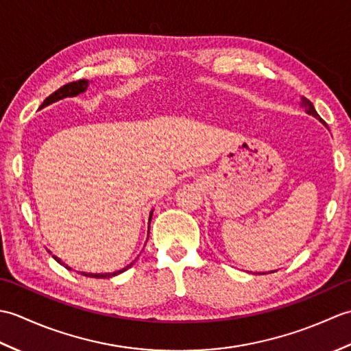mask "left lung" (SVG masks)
Wrapping results in <instances>:
<instances>
[{
    "instance_id": "8db88e82",
    "label": "left lung",
    "mask_w": 351,
    "mask_h": 351,
    "mask_svg": "<svg viewBox=\"0 0 351 351\" xmlns=\"http://www.w3.org/2000/svg\"><path fill=\"white\" fill-rule=\"evenodd\" d=\"M302 106L304 107V110H306V113H308V114H312V116H314V117H318L319 121L323 122V119L318 116V113H317V111H315L314 106H312V102H311L308 98H304V96H303V98H302ZM259 274H261V273H259ZM263 274H265V273H263Z\"/></svg>"
}]
</instances>
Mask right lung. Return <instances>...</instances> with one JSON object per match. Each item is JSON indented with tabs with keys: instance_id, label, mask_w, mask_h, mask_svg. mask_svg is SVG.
Returning <instances> with one entry per match:
<instances>
[{
	"instance_id": "obj_1",
	"label": "right lung",
	"mask_w": 351,
	"mask_h": 351,
	"mask_svg": "<svg viewBox=\"0 0 351 351\" xmlns=\"http://www.w3.org/2000/svg\"><path fill=\"white\" fill-rule=\"evenodd\" d=\"M87 86H88V80H78V81H72V83H68V84H64V86H62L60 88H58V90H56L54 93H51L47 99L43 101V104L40 106V108L42 107H47V106H49V104H52V102H56V101H58V99H63V98H66V96H77L78 93H83L86 88H87ZM151 219H152V213H151V215H149V225H151ZM149 232V230H147ZM149 237V235H147ZM54 259L57 261V263H60L62 264V261L58 259L57 256H54ZM64 265V264H63ZM132 264H130L128 267L126 268H123V270H119V271H114V273H106V274H86V273H81L83 276H87V278H111V276H116V274H119V273H122V271H125V270H128V268L131 267ZM66 267V265H64ZM68 268V270H71L69 267H66Z\"/></svg>"
}]
</instances>
